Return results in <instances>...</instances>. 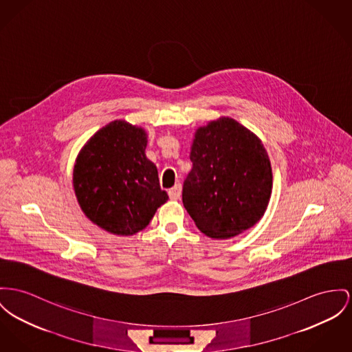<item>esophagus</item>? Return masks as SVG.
<instances>
[{
  "instance_id": "1",
  "label": "esophagus",
  "mask_w": 352,
  "mask_h": 352,
  "mask_svg": "<svg viewBox=\"0 0 352 352\" xmlns=\"http://www.w3.org/2000/svg\"><path fill=\"white\" fill-rule=\"evenodd\" d=\"M168 195H169V197L172 200H177L180 197V195H182V184H176L175 187L170 188L168 190Z\"/></svg>"
}]
</instances>
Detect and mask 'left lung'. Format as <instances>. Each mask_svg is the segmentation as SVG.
<instances>
[{"instance_id":"obj_1","label":"left lung","mask_w":352,"mask_h":352,"mask_svg":"<svg viewBox=\"0 0 352 352\" xmlns=\"http://www.w3.org/2000/svg\"><path fill=\"white\" fill-rule=\"evenodd\" d=\"M192 169L183 204L196 227L212 239H231L263 217L272 193V168L258 136L231 118L195 132Z\"/></svg>"}]
</instances>
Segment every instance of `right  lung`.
I'll return each instance as SVG.
<instances>
[{
	"label": "right lung",
	"mask_w": 352,
	"mask_h": 352,
	"mask_svg": "<svg viewBox=\"0 0 352 352\" xmlns=\"http://www.w3.org/2000/svg\"><path fill=\"white\" fill-rule=\"evenodd\" d=\"M146 132L115 120L98 129L77 155L73 188L85 216L107 232L138 234L168 200L157 168L145 155Z\"/></svg>",
	"instance_id": "add662e5"
}]
</instances>
